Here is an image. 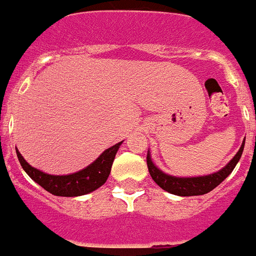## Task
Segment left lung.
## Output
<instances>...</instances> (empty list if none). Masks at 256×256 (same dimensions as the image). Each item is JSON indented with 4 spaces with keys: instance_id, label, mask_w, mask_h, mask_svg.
Instances as JSON below:
<instances>
[{
    "instance_id": "8db88e82",
    "label": "left lung",
    "mask_w": 256,
    "mask_h": 256,
    "mask_svg": "<svg viewBox=\"0 0 256 256\" xmlns=\"http://www.w3.org/2000/svg\"><path fill=\"white\" fill-rule=\"evenodd\" d=\"M244 148H245V140L242 141V144L240 150L237 151L236 155L230 159V162L226 165L224 168L216 173L208 174V176H198V177H176L166 174L154 164L151 159L150 151H148V168L150 172V176L158 186L162 187L169 194L177 196H198L205 195L212 190L219 186L226 178L232 173L237 162L241 159Z\"/></svg>"
}]
</instances>
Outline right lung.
<instances>
[{
    "label": "right lung",
    "instance_id": "add662e5",
    "mask_svg": "<svg viewBox=\"0 0 256 256\" xmlns=\"http://www.w3.org/2000/svg\"><path fill=\"white\" fill-rule=\"evenodd\" d=\"M122 144L123 141L106 148L92 164L86 166L82 170L66 176H54V174L44 173L26 162L19 150H16V155L22 169L40 187H44L46 191L55 196L74 198V196L87 195L102 186L112 172V162Z\"/></svg>",
    "mask_w": 256,
    "mask_h": 256
}]
</instances>
